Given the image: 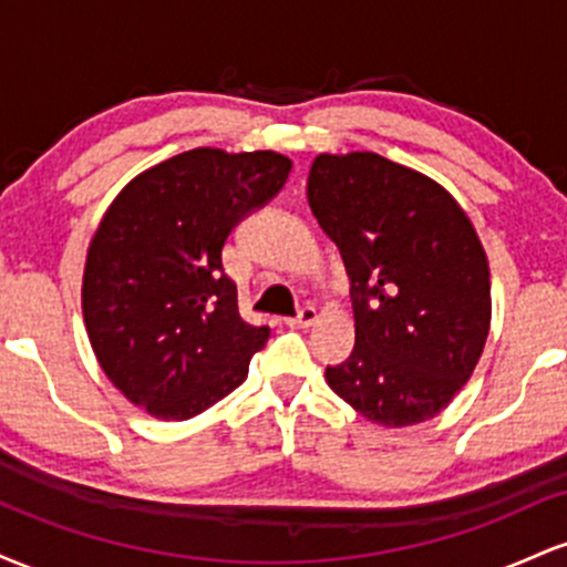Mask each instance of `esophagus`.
Returning a JSON list of instances; mask_svg holds the SVG:
<instances>
[{
    "instance_id": "34e87169",
    "label": "esophagus",
    "mask_w": 567,
    "mask_h": 567,
    "mask_svg": "<svg viewBox=\"0 0 567 567\" xmlns=\"http://www.w3.org/2000/svg\"><path fill=\"white\" fill-rule=\"evenodd\" d=\"M317 322V309L315 306H301V311H298V317H292L288 320V324L292 328H309V324Z\"/></svg>"
}]
</instances>
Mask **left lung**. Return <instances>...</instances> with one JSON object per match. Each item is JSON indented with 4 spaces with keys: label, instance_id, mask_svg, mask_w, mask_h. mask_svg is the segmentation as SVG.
I'll list each match as a JSON object with an SVG mask.
<instances>
[{
    "label": "left lung",
    "instance_id": "8db88e82",
    "mask_svg": "<svg viewBox=\"0 0 567 567\" xmlns=\"http://www.w3.org/2000/svg\"><path fill=\"white\" fill-rule=\"evenodd\" d=\"M306 194L354 309V351L324 381L379 426L434 419L491 330V269L470 216L437 181L373 152L320 154Z\"/></svg>",
    "mask_w": 567,
    "mask_h": 567
}]
</instances>
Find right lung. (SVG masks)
<instances>
[{"label": "right lung", "instance_id": "obj_1", "mask_svg": "<svg viewBox=\"0 0 567 567\" xmlns=\"http://www.w3.org/2000/svg\"><path fill=\"white\" fill-rule=\"evenodd\" d=\"M277 152L192 148L135 175L90 239L82 315L97 365L133 405L186 421L247 379L269 328L239 317L224 252L288 181Z\"/></svg>", "mask_w": 567, "mask_h": 567}]
</instances>
